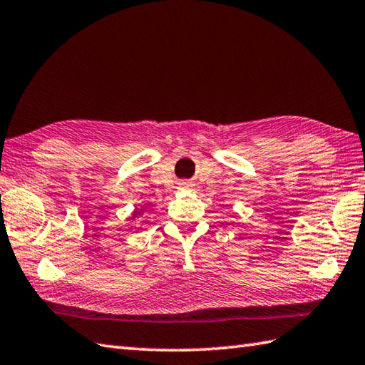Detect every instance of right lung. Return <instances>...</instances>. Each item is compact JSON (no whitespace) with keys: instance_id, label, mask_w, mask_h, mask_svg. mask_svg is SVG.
<instances>
[{"instance_id":"1","label":"right lung","mask_w":365,"mask_h":365,"mask_svg":"<svg viewBox=\"0 0 365 365\" xmlns=\"http://www.w3.org/2000/svg\"><path fill=\"white\" fill-rule=\"evenodd\" d=\"M141 213H143V212H141ZM136 215H139V212H135V216H136Z\"/></svg>"}]
</instances>
